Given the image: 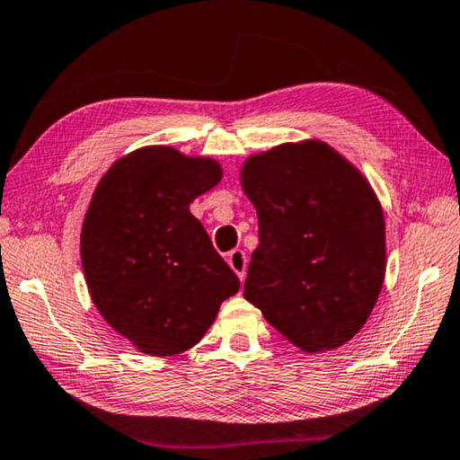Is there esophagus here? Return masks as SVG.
<instances>
[{
    "label": "esophagus",
    "instance_id": "obj_1",
    "mask_svg": "<svg viewBox=\"0 0 460 460\" xmlns=\"http://www.w3.org/2000/svg\"><path fill=\"white\" fill-rule=\"evenodd\" d=\"M227 261H229L233 272L239 276V280H245V270H247L245 253L242 250H233L227 256Z\"/></svg>",
    "mask_w": 460,
    "mask_h": 460
}]
</instances>
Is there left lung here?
I'll return each mask as SVG.
<instances>
[{
  "mask_svg": "<svg viewBox=\"0 0 460 460\" xmlns=\"http://www.w3.org/2000/svg\"><path fill=\"white\" fill-rule=\"evenodd\" d=\"M242 186L260 227L243 296L303 352L346 344L373 313L387 268L373 186L315 138L247 157Z\"/></svg>",
  "mask_w": 460,
  "mask_h": 460,
  "instance_id": "obj_1",
  "label": "left lung"
}]
</instances>
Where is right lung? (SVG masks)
I'll return each mask as SVG.
<instances>
[{
	"mask_svg": "<svg viewBox=\"0 0 460 460\" xmlns=\"http://www.w3.org/2000/svg\"><path fill=\"white\" fill-rule=\"evenodd\" d=\"M221 178L215 159L153 145L114 162L93 190L82 227L87 290L106 323L143 354L199 344L239 290L190 213Z\"/></svg>",
	"mask_w": 460,
	"mask_h": 460,
	"instance_id": "1",
	"label": "right lung"
}]
</instances>
